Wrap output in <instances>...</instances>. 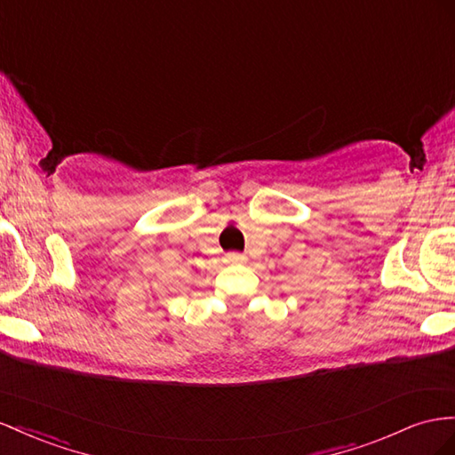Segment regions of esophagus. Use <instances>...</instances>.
<instances>
[{
	"label": "esophagus",
	"instance_id": "esophagus-1",
	"mask_svg": "<svg viewBox=\"0 0 455 455\" xmlns=\"http://www.w3.org/2000/svg\"><path fill=\"white\" fill-rule=\"evenodd\" d=\"M226 260L229 264H244V262H247V256L241 254V252H228L226 254Z\"/></svg>",
	"mask_w": 455,
	"mask_h": 455
}]
</instances>
